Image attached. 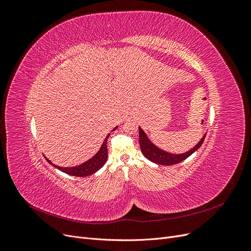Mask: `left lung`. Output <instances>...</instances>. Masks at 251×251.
<instances>
[{"label": "left lung", "instance_id": "1", "mask_svg": "<svg viewBox=\"0 0 251 251\" xmlns=\"http://www.w3.org/2000/svg\"><path fill=\"white\" fill-rule=\"evenodd\" d=\"M205 136H206V134H204L201 140L197 143L193 149L185 151V153L172 154V153H169V151H165L156 147L155 144L149 139L147 134L144 133L142 128L139 126V143H140V150L142 151V154L147 159H149L150 161L157 164H161V165H173L185 160L187 157H189L193 153H195V151L202 146V143L205 139Z\"/></svg>", "mask_w": 251, "mask_h": 251}]
</instances>
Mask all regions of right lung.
<instances>
[{"label":"right lung","instance_id":"right-lung-1","mask_svg":"<svg viewBox=\"0 0 251 251\" xmlns=\"http://www.w3.org/2000/svg\"><path fill=\"white\" fill-rule=\"evenodd\" d=\"M117 128V126L115 128H113L112 131H115ZM110 134H108L107 137L103 140V143L101 144V147L100 149V151H97V153L91 158L89 159L88 161L83 162L79 165L76 166H72V168H62V166H58L56 164H53L49 159H47L46 157V160L56 168L57 170L62 171L63 173H66L68 175H71V176H76V177H86L89 176V175H92L94 173H96L98 170H100L102 166L104 165V163L107 162V159H108V148H107V141L109 138Z\"/></svg>","mask_w":251,"mask_h":251}]
</instances>
